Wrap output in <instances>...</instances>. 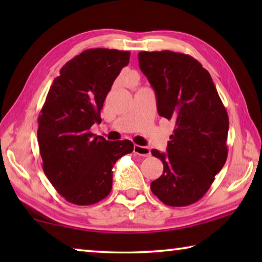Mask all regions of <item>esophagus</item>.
Wrapping results in <instances>:
<instances>
[{
  "label": "esophagus",
  "mask_w": 262,
  "mask_h": 262,
  "mask_svg": "<svg viewBox=\"0 0 262 262\" xmlns=\"http://www.w3.org/2000/svg\"><path fill=\"white\" fill-rule=\"evenodd\" d=\"M134 152L142 157H148L150 156V154H151L148 147H142V145H137V144L134 145Z\"/></svg>",
  "instance_id": "obj_1"
}]
</instances>
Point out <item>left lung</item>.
<instances>
[{
  "mask_svg": "<svg viewBox=\"0 0 262 262\" xmlns=\"http://www.w3.org/2000/svg\"><path fill=\"white\" fill-rule=\"evenodd\" d=\"M161 117L174 122L167 154L152 149L163 174L150 185L164 205L189 206L207 193L228 157L229 117L210 74L188 54L140 52Z\"/></svg>",
  "mask_w": 262,
  "mask_h": 262,
  "instance_id": "1",
  "label": "left lung"
}]
</instances>
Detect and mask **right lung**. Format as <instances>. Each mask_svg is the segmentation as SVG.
I'll return each mask as SVG.
<instances>
[{
  "label": "right lung",
  "instance_id": "obj_1",
  "mask_svg": "<svg viewBox=\"0 0 262 262\" xmlns=\"http://www.w3.org/2000/svg\"><path fill=\"white\" fill-rule=\"evenodd\" d=\"M130 52L90 48L68 61L48 91L38 117L42 168L61 196L77 206L103 200L112 189V168L130 154L129 140L106 141L90 132Z\"/></svg>",
  "mask_w": 262,
  "mask_h": 262
}]
</instances>
